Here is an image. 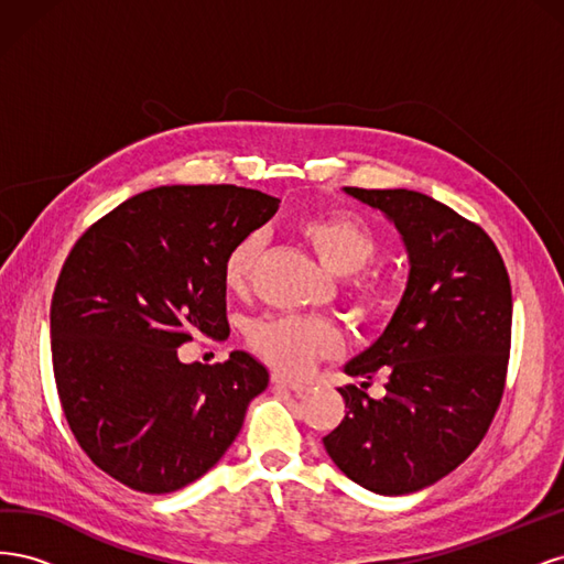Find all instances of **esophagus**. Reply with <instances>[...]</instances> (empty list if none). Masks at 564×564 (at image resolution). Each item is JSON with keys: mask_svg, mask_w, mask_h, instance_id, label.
Segmentation results:
<instances>
[{"mask_svg": "<svg viewBox=\"0 0 564 564\" xmlns=\"http://www.w3.org/2000/svg\"><path fill=\"white\" fill-rule=\"evenodd\" d=\"M272 386L284 388V390H292V392H303V390H308V386H303V383H299V381H289V379L280 377V373H272Z\"/></svg>", "mask_w": 564, "mask_h": 564, "instance_id": "obj_1", "label": "esophagus"}]
</instances>
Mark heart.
Wrapping results in <instances>:
<instances>
[{
  "label": "heart",
  "mask_w": 564,
  "mask_h": 564,
  "mask_svg": "<svg viewBox=\"0 0 564 564\" xmlns=\"http://www.w3.org/2000/svg\"><path fill=\"white\" fill-rule=\"evenodd\" d=\"M305 242L313 247L322 265L338 278H352L379 259L381 240L365 220L352 216H313L299 226ZM263 237L249 232L226 253L224 284L242 294L259 263ZM350 294L367 313H383L392 303V286L373 275L355 278ZM247 344L265 362L286 373H303L317 357L334 355L340 336L329 322L315 317H259L247 324Z\"/></svg>",
  "instance_id": "heart-1"
}]
</instances>
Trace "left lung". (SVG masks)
Returning a JSON list of instances; mask_svg holds the SVG:
<instances>
[{
	"mask_svg": "<svg viewBox=\"0 0 564 564\" xmlns=\"http://www.w3.org/2000/svg\"><path fill=\"white\" fill-rule=\"evenodd\" d=\"M346 193L381 209L400 230L409 280L377 344L348 377H386V398L338 388L346 416L322 437L360 487L400 497L449 475L480 445L501 404L513 296L501 253L473 220L414 191Z\"/></svg>",
	"mask_w": 564,
	"mask_h": 564,
	"instance_id": "left-lung-1",
	"label": "left lung"
}]
</instances>
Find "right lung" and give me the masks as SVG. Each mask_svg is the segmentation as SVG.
Wrapping results in <instances>:
<instances>
[{
    "label": "right lung",
    "instance_id": "add662e5",
    "mask_svg": "<svg viewBox=\"0 0 564 564\" xmlns=\"http://www.w3.org/2000/svg\"><path fill=\"white\" fill-rule=\"evenodd\" d=\"M237 185H162L98 218L51 299V357L67 425L117 482L169 494L195 482L240 433L268 369L245 350L183 365L195 334L226 338L224 261L275 216Z\"/></svg>",
    "mask_w": 564,
    "mask_h": 564
}]
</instances>
